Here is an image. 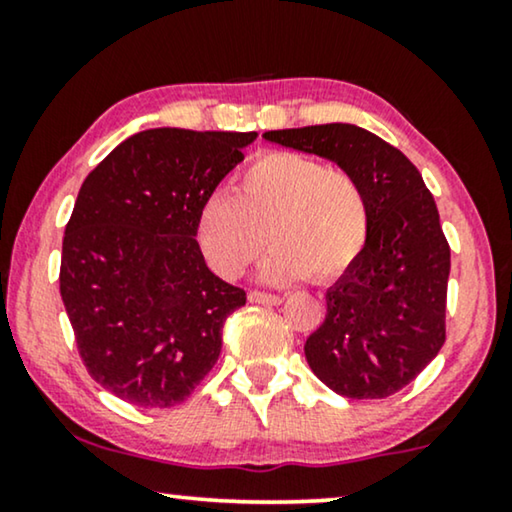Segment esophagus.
I'll use <instances>...</instances> for the list:
<instances>
[{"mask_svg":"<svg viewBox=\"0 0 512 512\" xmlns=\"http://www.w3.org/2000/svg\"><path fill=\"white\" fill-rule=\"evenodd\" d=\"M249 300L256 305H279L282 303V296L277 293H265V291H249Z\"/></svg>","mask_w":512,"mask_h":512,"instance_id":"esophagus-1","label":"esophagus"}]
</instances>
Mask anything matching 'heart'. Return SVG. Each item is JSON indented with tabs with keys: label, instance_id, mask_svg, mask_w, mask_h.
Wrapping results in <instances>:
<instances>
[{
	"label": "heart",
	"instance_id": "b5f03b06",
	"mask_svg": "<svg viewBox=\"0 0 512 512\" xmlns=\"http://www.w3.org/2000/svg\"><path fill=\"white\" fill-rule=\"evenodd\" d=\"M368 237L361 181L296 151L261 153L240 172L235 195H209L195 219V240L223 279L242 277L270 242L265 282H333L354 268Z\"/></svg>",
	"mask_w": 512,
	"mask_h": 512
}]
</instances>
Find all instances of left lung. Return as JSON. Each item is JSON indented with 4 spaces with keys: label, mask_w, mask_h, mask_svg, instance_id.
<instances>
[{
    "label": "left lung",
    "mask_w": 512,
    "mask_h": 512,
    "mask_svg": "<svg viewBox=\"0 0 512 512\" xmlns=\"http://www.w3.org/2000/svg\"><path fill=\"white\" fill-rule=\"evenodd\" d=\"M268 142L328 158L361 181L370 237L326 291V319L305 342L312 373L345 398H387L445 342L447 244L436 200L396 146L349 123L270 130Z\"/></svg>",
    "instance_id": "left-lung-1"
}]
</instances>
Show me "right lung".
<instances>
[{"mask_svg":"<svg viewBox=\"0 0 512 512\" xmlns=\"http://www.w3.org/2000/svg\"><path fill=\"white\" fill-rule=\"evenodd\" d=\"M256 132L153 128L83 181L62 240L60 296L88 375L137 408L186 401L247 303L207 268L198 209Z\"/></svg>","mask_w":512,"mask_h":512,"instance_id":"obj_1","label":"right lung"}]
</instances>
